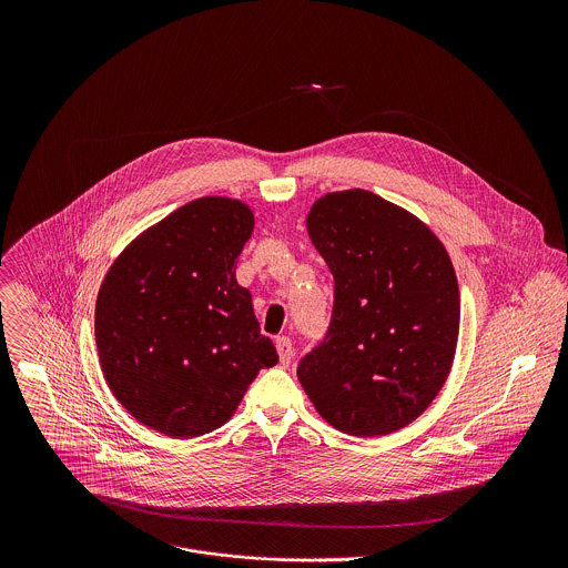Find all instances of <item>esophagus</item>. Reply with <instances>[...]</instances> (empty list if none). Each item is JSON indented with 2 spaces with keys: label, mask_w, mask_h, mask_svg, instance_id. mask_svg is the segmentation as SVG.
Returning a JSON list of instances; mask_svg holds the SVG:
<instances>
[{
  "label": "esophagus",
  "mask_w": 568,
  "mask_h": 568,
  "mask_svg": "<svg viewBox=\"0 0 568 568\" xmlns=\"http://www.w3.org/2000/svg\"><path fill=\"white\" fill-rule=\"evenodd\" d=\"M275 347H277V354H280V363L282 365H288L295 356V347H293V341L288 336H280L275 341Z\"/></svg>",
  "instance_id": "34e87169"
}]
</instances>
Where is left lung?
<instances>
[{
  "label": "left lung",
  "mask_w": 568,
  "mask_h": 568,
  "mask_svg": "<svg viewBox=\"0 0 568 568\" xmlns=\"http://www.w3.org/2000/svg\"><path fill=\"white\" fill-rule=\"evenodd\" d=\"M308 234L334 277L324 341L297 376L325 422L354 437L410 424L444 387L459 334V286L444 244L367 190L332 192Z\"/></svg>",
  "instance_id": "left-lung-1"
}]
</instances>
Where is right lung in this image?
Instances as JSON below:
<instances>
[{"mask_svg":"<svg viewBox=\"0 0 568 568\" xmlns=\"http://www.w3.org/2000/svg\"><path fill=\"white\" fill-rule=\"evenodd\" d=\"M253 232L232 199H196L144 232L109 268L95 343L113 396L170 437L223 426L260 369L277 363L236 262Z\"/></svg>","mask_w":568,"mask_h":568,"instance_id":"obj_1","label":"right lung"}]
</instances>
